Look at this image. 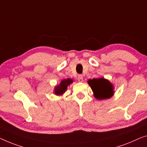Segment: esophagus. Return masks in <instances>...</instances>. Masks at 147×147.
<instances>
[{
    "instance_id": "1",
    "label": "esophagus",
    "mask_w": 147,
    "mask_h": 147,
    "mask_svg": "<svg viewBox=\"0 0 147 147\" xmlns=\"http://www.w3.org/2000/svg\"><path fill=\"white\" fill-rule=\"evenodd\" d=\"M78 82H83V76H82V75H81V74H80V75H78Z\"/></svg>"
}]
</instances>
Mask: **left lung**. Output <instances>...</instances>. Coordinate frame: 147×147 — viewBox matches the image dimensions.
Instances as JSON below:
<instances>
[{"mask_svg":"<svg viewBox=\"0 0 147 147\" xmlns=\"http://www.w3.org/2000/svg\"><path fill=\"white\" fill-rule=\"evenodd\" d=\"M94 93V96L97 100L108 99L114 94V86L108 79L100 77L88 80Z\"/></svg>","mask_w":147,"mask_h":147,"instance_id":"obj_1","label":"left lung"}]
</instances>
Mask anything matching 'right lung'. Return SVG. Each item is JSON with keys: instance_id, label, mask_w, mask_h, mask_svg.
I'll use <instances>...</instances> for the list:
<instances>
[{"instance_id": "add662e5", "label": "right lung", "mask_w": 147, "mask_h": 147, "mask_svg": "<svg viewBox=\"0 0 147 147\" xmlns=\"http://www.w3.org/2000/svg\"><path fill=\"white\" fill-rule=\"evenodd\" d=\"M73 82V79L71 78H67L63 79L61 81L59 84H57L54 88L53 93L56 96H62L67 91L68 86Z\"/></svg>"}]
</instances>
